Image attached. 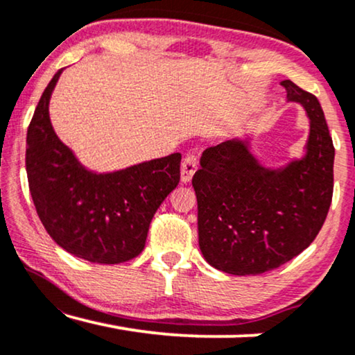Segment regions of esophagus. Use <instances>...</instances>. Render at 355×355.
<instances>
[{
  "label": "esophagus",
  "mask_w": 355,
  "mask_h": 355,
  "mask_svg": "<svg viewBox=\"0 0 355 355\" xmlns=\"http://www.w3.org/2000/svg\"><path fill=\"white\" fill-rule=\"evenodd\" d=\"M198 166V153L197 152H189L184 158L181 164V181L189 182L193 176V173L197 171Z\"/></svg>",
  "instance_id": "34e87169"
}]
</instances>
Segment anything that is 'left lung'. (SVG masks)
<instances>
[{
  "label": "left lung",
  "mask_w": 355,
  "mask_h": 355,
  "mask_svg": "<svg viewBox=\"0 0 355 355\" xmlns=\"http://www.w3.org/2000/svg\"><path fill=\"white\" fill-rule=\"evenodd\" d=\"M281 84L310 118L305 158L270 171L231 140L207 148L192 178L200 250L230 275H261L293 260L318 236L331 205L334 147L322 106L294 82Z\"/></svg>",
  "instance_id": "1"
}]
</instances>
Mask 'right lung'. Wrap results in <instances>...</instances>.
Masks as SVG:
<instances>
[{
	"mask_svg": "<svg viewBox=\"0 0 355 355\" xmlns=\"http://www.w3.org/2000/svg\"><path fill=\"white\" fill-rule=\"evenodd\" d=\"M46 85L27 129L26 168L37 215L53 241L94 263H123L144 250L150 221L181 179V153L111 174H94L58 139Z\"/></svg>",
	"mask_w": 355,
	"mask_h": 355,
	"instance_id": "obj_1",
	"label": "right lung"
}]
</instances>
